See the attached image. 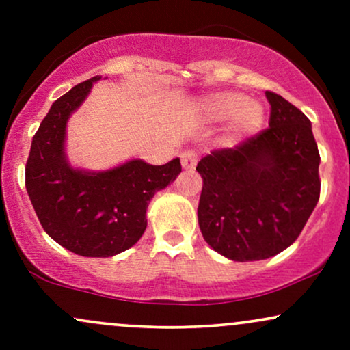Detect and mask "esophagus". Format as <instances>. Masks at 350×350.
Wrapping results in <instances>:
<instances>
[{
	"instance_id": "34e87169",
	"label": "esophagus",
	"mask_w": 350,
	"mask_h": 350,
	"mask_svg": "<svg viewBox=\"0 0 350 350\" xmlns=\"http://www.w3.org/2000/svg\"><path fill=\"white\" fill-rule=\"evenodd\" d=\"M180 164H183V167L186 171H192L196 167V164H198V154L194 151H184L180 154Z\"/></svg>"
}]
</instances>
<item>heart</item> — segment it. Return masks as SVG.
<instances>
[{"label":"heart","instance_id":"b5f03b06","mask_svg":"<svg viewBox=\"0 0 350 350\" xmlns=\"http://www.w3.org/2000/svg\"><path fill=\"white\" fill-rule=\"evenodd\" d=\"M198 110L207 122H227L228 138L237 142L255 135L263 126L267 116L262 103L234 90L208 92L199 98Z\"/></svg>","mask_w":350,"mask_h":350}]
</instances>
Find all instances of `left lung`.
Returning <instances> with one entry per match:
<instances>
[{
  "instance_id": "left-lung-1",
  "label": "left lung",
  "mask_w": 350,
  "mask_h": 350,
  "mask_svg": "<svg viewBox=\"0 0 350 350\" xmlns=\"http://www.w3.org/2000/svg\"><path fill=\"white\" fill-rule=\"evenodd\" d=\"M270 128L237 148L214 151L202 178L198 219L204 240L234 262L278 255L298 239L319 200V151L311 122L267 92Z\"/></svg>"
}]
</instances>
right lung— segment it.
<instances>
[{
	"mask_svg": "<svg viewBox=\"0 0 350 350\" xmlns=\"http://www.w3.org/2000/svg\"><path fill=\"white\" fill-rule=\"evenodd\" d=\"M100 75L52 103L31 143L26 189L46 234L82 256H113L138 242L150 200L179 176V158L152 166L130 159L103 171L74 167L67 158V123Z\"/></svg>",
	"mask_w": 350,
	"mask_h": 350,
	"instance_id": "obj_1",
	"label": "right lung"
}]
</instances>
